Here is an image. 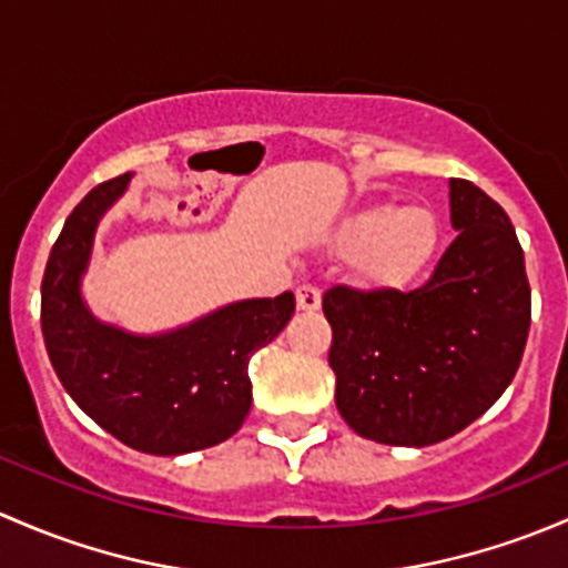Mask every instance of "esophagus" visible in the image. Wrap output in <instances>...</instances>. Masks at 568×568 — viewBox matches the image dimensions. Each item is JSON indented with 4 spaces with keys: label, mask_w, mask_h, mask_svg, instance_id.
<instances>
[{
    "label": "esophagus",
    "mask_w": 568,
    "mask_h": 568,
    "mask_svg": "<svg viewBox=\"0 0 568 568\" xmlns=\"http://www.w3.org/2000/svg\"><path fill=\"white\" fill-rule=\"evenodd\" d=\"M295 297H297V308H303V312H317L320 303H323V292H320L314 284L297 286Z\"/></svg>",
    "instance_id": "obj_1"
}]
</instances>
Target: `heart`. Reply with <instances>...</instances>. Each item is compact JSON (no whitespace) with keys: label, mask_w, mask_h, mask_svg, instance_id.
Wrapping results in <instances>:
<instances>
[{"label":"heart","mask_w":568,"mask_h":568,"mask_svg":"<svg viewBox=\"0 0 568 568\" xmlns=\"http://www.w3.org/2000/svg\"><path fill=\"white\" fill-rule=\"evenodd\" d=\"M437 219L424 207H372L344 224L342 243L347 248L366 245V271L388 284L413 278L437 248Z\"/></svg>","instance_id":"obj_1"}]
</instances>
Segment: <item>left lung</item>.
Listing matches in <instances>:
<instances>
[{
    "label": "left lung",
    "instance_id": "left-lung-1",
    "mask_svg": "<svg viewBox=\"0 0 568 568\" xmlns=\"http://www.w3.org/2000/svg\"><path fill=\"white\" fill-rule=\"evenodd\" d=\"M459 235L410 292L323 295L336 407L361 437L432 446L470 426L514 379L530 331V284L511 219L470 180L452 178Z\"/></svg>",
    "mask_w": 568,
    "mask_h": 568
}]
</instances>
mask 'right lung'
Returning a JSON list of instances; mask_svg holds the SVG:
<instances>
[{
    "instance_id": "obj_1",
    "label": "right lung",
    "mask_w": 568,
    "mask_h": 568,
    "mask_svg": "<svg viewBox=\"0 0 568 568\" xmlns=\"http://www.w3.org/2000/svg\"><path fill=\"white\" fill-rule=\"evenodd\" d=\"M131 174L95 185L68 215L40 284V327L75 405L136 452L178 457L224 443L251 410L248 361L295 314V295L232 303L166 336L101 325L79 295L98 219Z\"/></svg>"
}]
</instances>
